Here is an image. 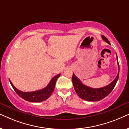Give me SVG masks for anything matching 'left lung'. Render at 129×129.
Returning <instances> with one entry per match:
<instances>
[{
	"label": "left lung",
	"mask_w": 129,
	"mask_h": 129,
	"mask_svg": "<svg viewBox=\"0 0 129 129\" xmlns=\"http://www.w3.org/2000/svg\"><path fill=\"white\" fill-rule=\"evenodd\" d=\"M102 38L107 43L110 44L109 40L106 38L105 36H102ZM116 57L117 60V64L118 68H119V72H118L117 75L114 80L112 83L105 87L101 88H91L89 86L84 85L81 82L80 79H79L73 73V76H72V82L75 88V90L78 96L80 97L81 99H83L86 101H99L103 99L106 98L107 95H109L111 93V91L114 89V86H116V83H117L118 79L119 76V64L118 62V59L116 54Z\"/></svg>",
	"instance_id": "left-lung-1"
}]
</instances>
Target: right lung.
Masks as SVG:
<instances>
[{
    "instance_id": "right-lung-1",
    "label": "right lung",
    "mask_w": 129,
    "mask_h": 129,
    "mask_svg": "<svg viewBox=\"0 0 129 129\" xmlns=\"http://www.w3.org/2000/svg\"><path fill=\"white\" fill-rule=\"evenodd\" d=\"M60 74H58L53 77L50 82H49L48 85L44 89L34 91H31V92H23V91L19 90L13 86L11 81L10 80L9 81L14 90L20 98L28 102H40L45 101L50 96L54 89L56 80H57L58 77L60 76Z\"/></svg>"
}]
</instances>
